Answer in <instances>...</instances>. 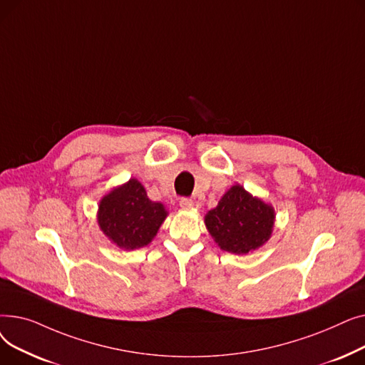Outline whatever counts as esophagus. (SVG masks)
<instances>
[{
    "mask_svg": "<svg viewBox=\"0 0 365 365\" xmlns=\"http://www.w3.org/2000/svg\"><path fill=\"white\" fill-rule=\"evenodd\" d=\"M179 205H180L182 208H192V207H194V201L190 200V198H182V200L179 201Z\"/></svg>",
    "mask_w": 365,
    "mask_h": 365,
    "instance_id": "1",
    "label": "esophagus"
}]
</instances>
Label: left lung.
I'll list each match as a JSON object with an SVG mask.
<instances>
[{"label": "left lung", "instance_id": "8db88e82", "mask_svg": "<svg viewBox=\"0 0 365 365\" xmlns=\"http://www.w3.org/2000/svg\"><path fill=\"white\" fill-rule=\"evenodd\" d=\"M204 220L222 250L247 255L271 238L275 212L272 205L248 194L241 185H234Z\"/></svg>", "mask_w": 365, "mask_h": 365}]
</instances>
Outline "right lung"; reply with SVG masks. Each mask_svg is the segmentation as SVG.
Instances as JSON below:
<instances>
[{"label":"right lung","instance_id":"obj_1","mask_svg":"<svg viewBox=\"0 0 365 365\" xmlns=\"http://www.w3.org/2000/svg\"><path fill=\"white\" fill-rule=\"evenodd\" d=\"M167 215L161 202L148 198L138 179H130L101 200L98 222L115 245L123 250H134L153 240Z\"/></svg>","mask_w":365,"mask_h":365}]
</instances>
